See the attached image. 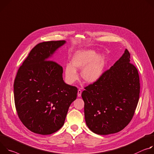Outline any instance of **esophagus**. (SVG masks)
I'll use <instances>...</instances> for the list:
<instances>
[{
	"label": "esophagus",
	"mask_w": 154,
	"mask_h": 154,
	"mask_svg": "<svg viewBox=\"0 0 154 154\" xmlns=\"http://www.w3.org/2000/svg\"><path fill=\"white\" fill-rule=\"evenodd\" d=\"M81 93H82L81 90L79 89V90L78 91V97H80L81 96Z\"/></svg>",
	"instance_id": "obj_1"
}]
</instances>
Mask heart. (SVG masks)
Returning a JSON list of instances; mask_svg holds the SVG:
<instances>
[{"label":"heart","mask_w":154,"mask_h":154,"mask_svg":"<svg viewBox=\"0 0 154 154\" xmlns=\"http://www.w3.org/2000/svg\"><path fill=\"white\" fill-rule=\"evenodd\" d=\"M105 66L106 57L104 54L97 55L94 50L78 51L72 56L71 63H67L65 66V79L68 83H74L79 78L76 69H82V79L88 83H93L103 75Z\"/></svg>","instance_id":"b5f03b06"}]
</instances>
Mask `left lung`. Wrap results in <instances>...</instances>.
<instances>
[{
    "label": "left lung",
    "instance_id": "1",
    "mask_svg": "<svg viewBox=\"0 0 154 154\" xmlns=\"http://www.w3.org/2000/svg\"><path fill=\"white\" fill-rule=\"evenodd\" d=\"M126 49L122 56L101 77L84 88V116L89 128L106 135L123 130L131 121L140 92L137 68Z\"/></svg>",
    "mask_w": 154,
    "mask_h": 154
}]
</instances>
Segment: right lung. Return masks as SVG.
I'll list each match as a JSON object with an SVG mask.
<instances>
[{"mask_svg": "<svg viewBox=\"0 0 154 154\" xmlns=\"http://www.w3.org/2000/svg\"><path fill=\"white\" fill-rule=\"evenodd\" d=\"M65 40L38 43L29 53L14 82L16 109L24 125L40 134H51L64 124L78 89L63 80V68L49 60Z\"/></svg>", "mask_w": 154, "mask_h": 154, "instance_id": "add662e5", "label": "right lung"}]
</instances>
